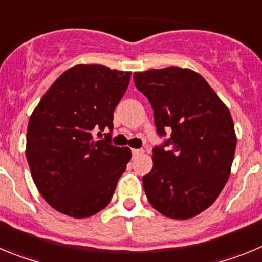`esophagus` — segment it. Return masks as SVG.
I'll return each instance as SVG.
<instances>
[{
    "mask_svg": "<svg viewBox=\"0 0 262 262\" xmlns=\"http://www.w3.org/2000/svg\"><path fill=\"white\" fill-rule=\"evenodd\" d=\"M131 152H133V156H136L139 154H143V149H131Z\"/></svg>",
    "mask_w": 262,
    "mask_h": 262,
    "instance_id": "1",
    "label": "esophagus"
}]
</instances>
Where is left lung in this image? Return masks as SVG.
<instances>
[{
  "label": "left lung",
  "mask_w": 262,
  "mask_h": 262,
  "mask_svg": "<svg viewBox=\"0 0 262 262\" xmlns=\"http://www.w3.org/2000/svg\"><path fill=\"white\" fill-rule=\"evenodd\" d=\"M154 108L156 131L170 138L154 148L143 187L154 209L189 219L212 205L228 181L236 149L233 120L207 81L191 69L168 67L134 73Z\"/></svg>",
  "instance_id": "1"
}]
</instances>
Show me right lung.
Listing matches in <instances>:
<instances>
[{"instance_id": "obj_1", "label": "right lung", "mask_w": 262, "mask_h": 262, "mask_svg": "<svg viewBox=\"0 0 262 262\" xmlns=\"http://www.w3.org/2000/svg\"><path fill=\"white\" fill-rule=\"evenodd\" d=\"M129 76L97 64L72 67L32 111L27 163L39 193L61 214L92 216L111 201L131 159L129 148L111 144L114 110ZM106 128V138L94 141L96 129Z\"/></svg>"}]
</instances>
